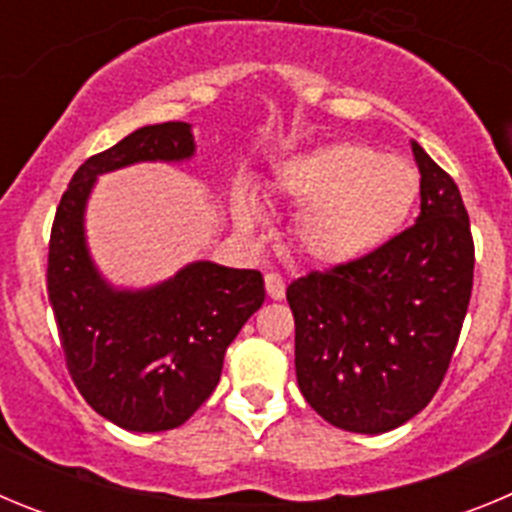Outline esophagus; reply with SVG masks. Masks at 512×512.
Masks as SVG:
<instances>
[{
	"mask_svg": "<svg viewBox=\"0 0 512 512\" xmlns=\"http://www.w3.org/2000/svg\"><path fill=\"white\" fill-rule=\"evenodd\" d=\"M264 282H266V295H269L271 300H282L284 292H287V284H284L282 274H277V271H269Z\"/></svg>",
	"mask_w": 512,
	"mask_h": 512,
	"instance_id": "34e87169",
	"label": "esophagus"
}]
</instances>
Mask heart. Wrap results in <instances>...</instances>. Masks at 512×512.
I'll use <instances>...</instances> for the list:
<instances>
[{
	"label": "heart",
	"instance_id": "heart-1",
	"mask_svg": "<svg viewBox=\"0 0 512 512\" xmlns=\"http://www.w3.org/2000/svg\"><path fill=\"white\" fill-rule=\"evenodd\" d=\"M277 187L300 205L292 220L297 251L318 264H343L372 253L400 230L418 200L420 174L408 158L379 156L361 143H333L292 158L279 171ZM238 223H261L251 194L238 202Z\"/></svg>",
	"mask_w": 512,
	"mask_h": 512
}]
</instances>
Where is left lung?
I'll return each instance as SVG.
<instances>
[{
	"label": "left lung",
	"instance_id": "1",
	"mask_svg": "<svg viewBox=\"0 0 512 512\" xmlns=\"http://www.w3.org/2000/svg\"><path fill=\"white\" fill-rule=\"evenodd\" d=\"M420 215L366 253L287 287L297 384L351 433H387L433 400L449 372L474 279L459 187L418 143Z\"/></svg>",
	"mask_w": 512,
	"mask_h": 512
}]
</instances>
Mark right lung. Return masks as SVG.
Here are the masks:
<instances>
[{
	"label": "right lung",
	"instance_id": "1",
	"mask_svg": "<svg viewBox=\"0 0 512 512\" xmlns=\"http://www.w3.org/2000/svg\"><path fill=\"white\" fill-rule=\"evenodd\" d=\"M189 122L135 130L76 169L58 202L48 243V300L66 366L81 397L125 431H171L220 382L238 330L264 305L256 269L194 261L151 289H115L99 277L84 241L94 179L138 161H184Z\"/></svg>",
	"mask_w": 512,
	"mask_h": 512
}]
</instances>
